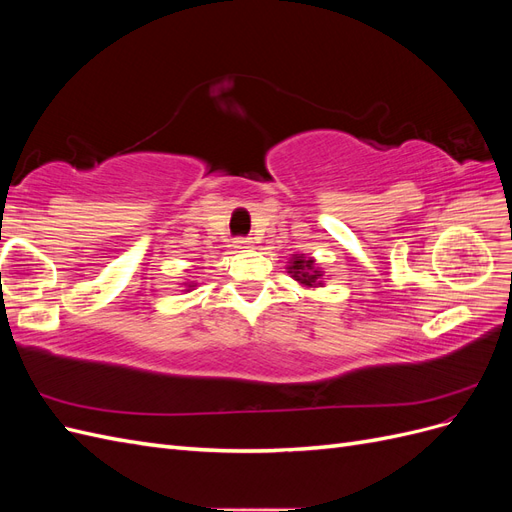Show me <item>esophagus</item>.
I'll return each mask as SVG.
<instances>
[{"mask_svg":"<svg viewBox=\"0 0 512 512\" xmlns=\"http://www.w3.org/2000/svg\"><path fill=\"white\" fill-rule=\"evenodd\" d=\"M235 247H239V250H247V247H252V239H247V237H239V239L235 241Z\"/></svg>","mask_w":512,"mask_h":512,"instance_id":"obj_1","label":"esophagus"}]
</instances>
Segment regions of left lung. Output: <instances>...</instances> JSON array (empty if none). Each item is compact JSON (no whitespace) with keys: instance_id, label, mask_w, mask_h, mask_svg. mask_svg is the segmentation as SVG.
I'll return each instance as SVG.
<instances>
[{"instance_id":"1","label":"left lung","mask_w":512,"mask_h":512,"mask_svg":"<svg viewBox=\"0 0 512 512\" xmlns=\"http://www.w3.org/2000/svg\"><path fill=\"white\" fill-rule=\"evenodd\" d=\"M292 277L305 286H316L320 282V271L314 269V260H305L303 256H294V262L288 267Z\"/></svg>"}]
</instances>
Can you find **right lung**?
I'll return each instance as SVG.
<instances>
[{
    "label": "right lung",
    "instance_id": "1",
    "mask_svg": "<svg viewBox=\"0 0 512 512\" xmlns=\"http://www.w3.org/2000/svg\"><path fill=\"white\" fill-rule=\"evenodd\" d=\"M190 288H192V286H190Z\"/></svg>",
    "mask_w": 512,
    "mask_h": 512
}]
</instances>
